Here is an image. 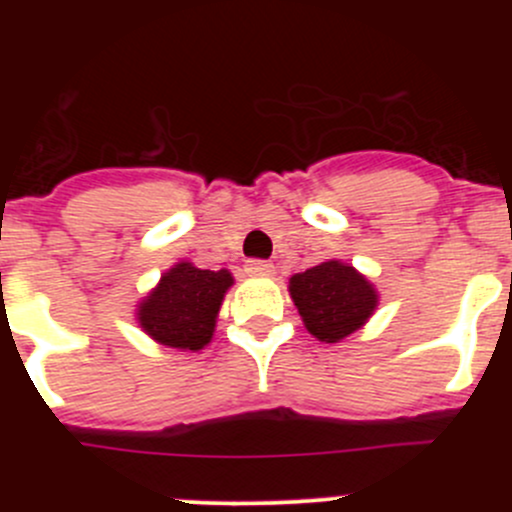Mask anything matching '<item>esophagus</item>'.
Instances as JSON below:
<instances>
[{
	"instance_id": "obj_1",
	"label": "esophagus",
	"mask_w": 512,
	"mask_h": 512,
	"mask_svg": "<svg viewBox=\"0 0 512 512\" xmlns=\"http://www.w3.org/2000/svg\"><path fill=\"white\" fill-rule=\"evenodd\" d=\"M245 272L252 277H272L275 275V265L267 260H247Z\"/></svg>"
}]
</instances>
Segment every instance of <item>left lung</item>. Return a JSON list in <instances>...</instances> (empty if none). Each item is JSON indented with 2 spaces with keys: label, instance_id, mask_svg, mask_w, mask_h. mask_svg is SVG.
Here are the masks:
<instances>
[{
  "label": "left lung",
  "instance_id": "8db88e82",
  "mask_svg": "<svg viewBox=\"0 0 512 512\" xmlns=\"http://www.w3.org/2000/svg\"><path fill=\"white\" fill-rule=\"evenodd\" d=\"M294 307L319 342L334 344L356 332L376 307V292L354 267L322 262L289 280Z\"/></svg>",
  "mask_w": 512,
  "mask_h": 512
}]
</instances>
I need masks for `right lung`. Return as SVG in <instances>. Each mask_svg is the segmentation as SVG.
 Segmentation results:
<instances>
[{
    "instance_id": "add662e5",
    "label": "right lung",
    "mask_w": 512,
    "mask_h": 512,
    "mask_svg": "<svg viewBox=\"0 0 512 512\" xmlns=\"http://www.w3.org/2000/svg\"><path fill=\"white\" fill-rule=\"evenodd\" d=\"M230 285L227 270H198L190 262H180L143 299L138 322L165 347L198 352L213 337L215 317Z\"/></svg>"
}]
</instances>
